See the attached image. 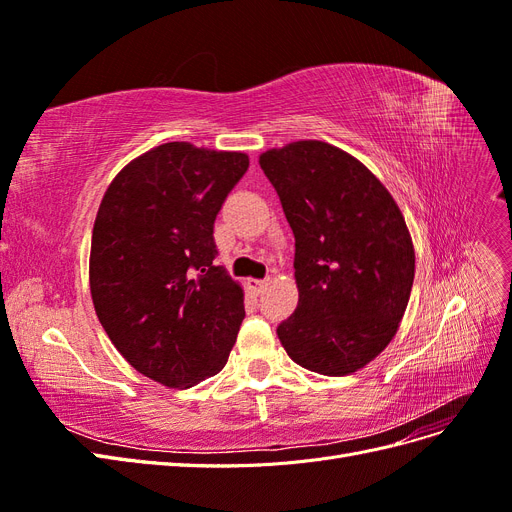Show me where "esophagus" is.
<instances>
[{
	"label": "esophagus",
	"instance_id": "esophagus-1",
	"mask_svg": "<svg viewBox=\"0 0 512 512\" xmlns=\"http://www.w3.org/2000/svg\"><path fill=\"white\" fill-rule=\"evenodd\" d=\"M247 284H250V288H252L256 294H260L262 290H265V286H267V280H250V282H247Z\"/></svg>",
	"mask_w": 512,
	"mask_h": 512
}]
</instances>
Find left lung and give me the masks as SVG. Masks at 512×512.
I'll list each match as a JSON object with an SVG mask.
<instances>
[{
  "label": "left lung",
  "instance_id": "8db88e82",
  "mask_svg": "<svg viewBox=\"0 0 512 512\" xmlns=\"http://www.w3.org/2000/svg\"><path fill=\"white\" fill-rule=\"evenodd\" d=\"M294 232L299 305L277 327L294 363L346 376L389 346L408 307L414 247L389 190L350 153L297 141L260 156Z\"/></svg>",
  "mask_w": 512,
  "mask_h": 512
}]
</instances>
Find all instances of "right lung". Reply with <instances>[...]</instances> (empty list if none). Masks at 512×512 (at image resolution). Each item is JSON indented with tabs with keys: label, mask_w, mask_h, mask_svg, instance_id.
<instances>
[{
	"label": "right lung",
	"mask_w": 512,
	"mask_h": 512,
	"mask_svg": "<svg viewBox=\"0 0 512 512\" xmlns=\"http://www.w3.org/2000/svg\"><path fill=\"white\" fill-rule=\"evenodd\" d=\"M247 166L241 151L166 143L123 168L100 203L89 256L98 320L164 386L215 376L235 346L243 290L213 262V224Z\"/></svg>",
	"instance_id": "obj_1"
}]
</instances>
